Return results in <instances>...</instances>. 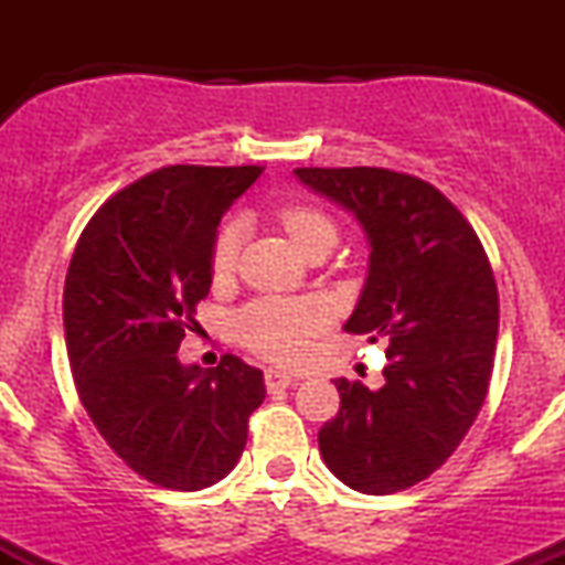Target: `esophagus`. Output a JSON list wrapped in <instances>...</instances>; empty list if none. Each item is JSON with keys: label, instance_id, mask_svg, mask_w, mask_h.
I'll return each mask as SVG.
<instances>
[{"label": "esophagus", "instance_id": "esophagus-1", "mask_svg": "<svg viewBox=\"0 0 565 565\" xmlns=\"http://www.w3.org/2000/svg\"><path fill=\"white\" fill-rule=\"evenodd\" d=\"M265 385H268V391H284V387L295 385V377L287 372H278V369H268L265 372Z\"/></svg>", "mask_w": 565, "mask_h": 565}]
</instances>
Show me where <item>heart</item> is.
I'll return each mask as SVG.
<instances>
[{
  "label": "heart",
  "instance_id": "obj_1",
  "mask_svg": "<svg viewBox=\"0 0 565 565\" xmlns=\"http://www.w3.org/2000/svg\"><path fill=\"white\" fill-rule=\"evenodd\" d=\"M278 223L300 252H308L310 244L334 233L332 220L310 204H287L278 210ZM238 249H242V223L228 220L217 231L215 246H212V268L217 276L231 274ZM323 323H327V313L319 302L263 297L238 310L233 319V332L242 345L255 350L263 359L276 361V364H295L308 353L310 342L321 332Z\"/></svg>",
  "mask_w": 565,
  "mask_h": 565
}]
</instances>
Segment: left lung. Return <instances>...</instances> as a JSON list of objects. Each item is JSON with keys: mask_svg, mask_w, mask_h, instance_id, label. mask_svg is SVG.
<instances>
[{"mask_svg": "<svg viewBox=\"0 0 565 565\" xmlns=\"http://www.w3.org/2000/svg\"><path fill=\"white\" fill-rule=\"evenodd\" d=\"M305 185L353 212L369 276L345 332L387 342L380 391L334 380L319 430L327 468L361 494L433 476L476 423L494 366L499 295L481 238L438 188L382 167H300Z\"/></svg>", "mask_w": 565, "mask_h": 565, "instance_id": "obj_1", "label": "left lung"}]
</instances>
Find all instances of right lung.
<instances>
[{
  "mask_svg": "<svg viewBox=\"0 0 565 565\" xmlns=\"http://www.w3.org/2000/svg\"><path fill=\"white\" fill-rule=\"evenodd\" d=\"M263 167L174 164L95 212L71 257L63 327L82 406L146 481L199 491L236 468L260 369L183 366L178 348L212 287L220 217Z\"/></svg>",
  "mask_w": 565,
  "mask_h": 565,
  "instance_id": "obj_1",
  "label": "right lung"
}]
</instances>
